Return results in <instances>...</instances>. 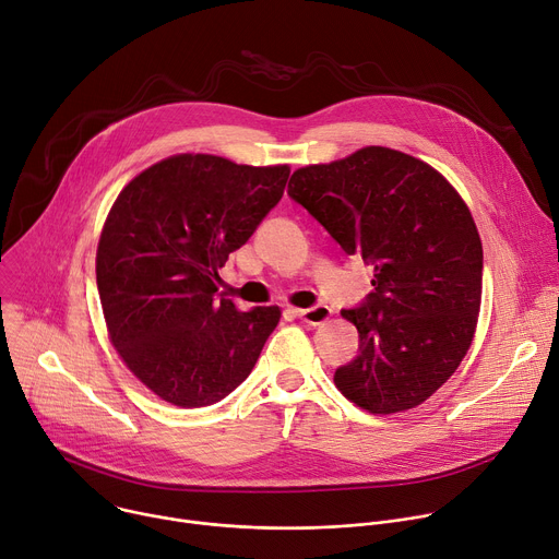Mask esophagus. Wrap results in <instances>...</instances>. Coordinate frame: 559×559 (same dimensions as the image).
Wrapping results in <instances>:
<instances>
[{"label":"esophagus","mask_w":559,"mask_h":559,"mask_svg":"<svg viewBox=\"0 0 559 559\" xmlns=\"http://www.w3.org/2000/svg\"><path fill=\"white\" fill-rule=\"evenodd\" d=\"M294 314L310 325H321L330 319L332 312L328 306H314V308H306V310H294Z\"/></svg>","instance_id":"obj_1"}]
</instances>
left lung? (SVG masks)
<instances>
[{"mask_svg":"<svg viewBox=\"0 0 559 559\" xmlns=\"http://www.w3.org/2000/svg\"><path fill=\"white\" fill-rule=\"evenodd\" d=\"M287 193L374 267L372 292L341 312L359 354L336 368V388L374 415L415 408L460 368L477 328L484 251L466 202L430 165L385 146L302 167Z\"/></svg>","mask_w":559,"mask_h":559,"instance_id":"1","label":"left lung"}]
</instances>
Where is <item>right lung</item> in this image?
<instances>
[{
    "label": "right lung",
    "mask_w": 559,
    "mask_h": 559,
    "mask_svg": "<svg viewBox=\"0 0 559 559\" xmlns=\"http://www.w3.org/2000/svg\"><path fill=\"white\" fill-rule=\"evenodd\" d=\"M289 167L205 154L167 158L118 195L95 276L111 343L160 399L202 408L257 366L281 310H236L218 270L283 198Z\"/></svg>",
    "instance_id": "add662e5"
}]
</instances>
